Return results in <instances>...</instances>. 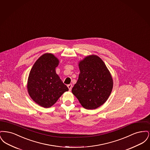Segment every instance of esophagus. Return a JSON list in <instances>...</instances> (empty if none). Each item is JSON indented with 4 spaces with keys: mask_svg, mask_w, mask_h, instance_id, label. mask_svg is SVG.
Listing matches in <instances>:
<instances>
[{
    "mask_svg": "<svg viewBox=\"0 0 150 150\" xmlns=\"http://www.w3.org/2000/svg\"><path fill=\"white\" fill-rule=\"evenodd\" d=\"M67 87H68L69 91H71L72 88V84H69V85L67 86Z\"/></svg>",
    "mask_w": 150,
    "mask_h": 150,
    "instance_id": "esophagus-1",
    "label": "esophagus"
}]
</instances>
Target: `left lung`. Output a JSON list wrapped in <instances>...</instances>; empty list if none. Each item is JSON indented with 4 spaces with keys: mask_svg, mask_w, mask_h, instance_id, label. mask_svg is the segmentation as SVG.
<instances>
[{
    "mask_svg": "<svg viewBox=\"0 0 150 150\" xmlns=\"http://www.w3.org/2000/svg\"><path fill=\"white\" fill-rule=\"evenodd\" d=\"M80 74L72 93L84 108L93 110L108 98L113 80L104 62L96 55H90L79 63Z\"/></svg>",
    "mask_w": 150,
    "mask_h": 150,
    "instance_id": "obj_1",
    "label": "left lung"
}]
</instances>
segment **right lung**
<instances>
[{
  "label": "right lung",
  "instance_id": "obj_1",
  "mask_svg": "<svg viewBox=\"0 0 150 150\" xmlns=\"http://www.w3.org/2000/svg\"><path fill=\"white\" fill-rule=\"evenodd\" d=\"M58 64L57 57L45 53L36 60L30 72L27 86L29 96L42 107H51L69 91L56 72Z\"/></svg>",
  "mask_w": 150,
  "mask_h": 150
}]
</instances>
